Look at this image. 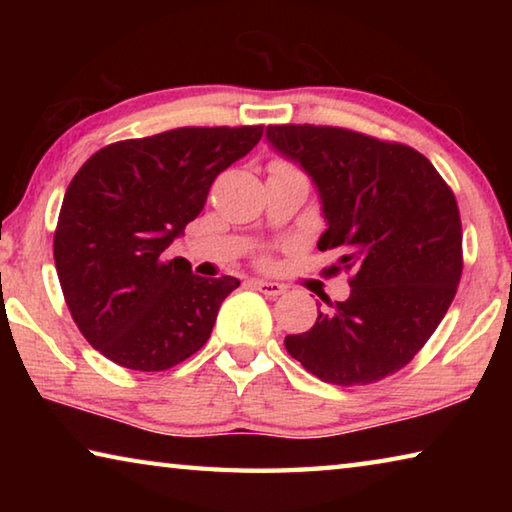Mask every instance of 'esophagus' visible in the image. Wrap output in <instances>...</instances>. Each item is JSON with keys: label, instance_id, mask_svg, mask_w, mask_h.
<instances>
[{"label": "esophagus", "instance_id": "34e87169", "mask_svg": "<svg viewBox=\"0 0 512 512\" xmlns=\"http://www.w3.org/2000/svg\"><path fill=\"white\" fill-rule=\"evenodd\" d=\"M255 284V289H259L264 293V296H268V298H277V296H282L284 291H287V287H284V284H280V282H268V280H255L253 282Z\"/></svg>", "mask_w": 512, "mask_h": 512}]
</instances>
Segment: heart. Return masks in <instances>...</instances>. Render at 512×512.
Wrapping results in <instances>:
<instances>
[{"instance_id": "obj_1", "label": "heart", "mask_w": 512, "mask_h": 512, "mask_svg": "<svg viewBox=\"0 0 512 512\" xmlns=\"http://www.w3.org/2000/svg\"><path fill=\"white\" fill-rule=\"evenodd\" d=\"M275 167H280V169H291V171H298L296 167H293V164L284 162V160H277V162H275Z\"/></svg>"}]
</instances>
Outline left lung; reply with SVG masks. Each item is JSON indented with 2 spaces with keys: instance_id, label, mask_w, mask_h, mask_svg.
<instances>
[{
  "instance_id": "obj_1",
  "label": "left lung",
  "mask_w": 512,
  "mask_h": 512,
  "mask_svg": "<svg viewBox=\"0 0 512 512\" xmlns=\"http://www.w3.org/2000/svg\"><path fill=\"white\" fill-rule=\"evenodd\" d=\"M268 142L300 162L318 187L327 230L320 250L350 275V298L327 302L311 329L284 348L311 375L366 386L395 375L436 332L463 273L456 196L411 146L339 126L280 124Z\"/></svg>"
}]
</instances>
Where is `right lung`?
<instances>
[{
	"label": "right lung",
	"instance_id": "right-lung-1",
	"mask_svg": "<svg viewBox=\"0 0 512 512\" xmlns=\"http://www.w3.org/2000/svg\"><path fill=\"white\" fill-rule=\"evenodd\" d=\"M264 126H185L99 149L69 183L54 262L76 327L117 366L160 372L207 343L237 277L194 275L167 259L210 187L262 140Z\"/></svg>",
	"mask_w": 512,
	"mask_h": 512
}]
</instances>
